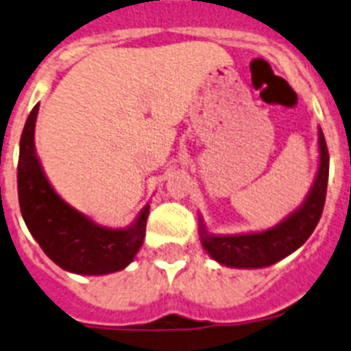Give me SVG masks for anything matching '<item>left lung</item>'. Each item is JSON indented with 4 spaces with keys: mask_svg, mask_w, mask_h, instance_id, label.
I'll return each instance as SVG.
<instances>
[{
    "mask_svg": "<svg viewBox=\"0 0 351 351\" xmlns=\"http://www.w3.org/2000/svg\"><path fill=\"white\" fill-rule=\"evenodd\" d=\"M328 162L330 157L325 135L319 128V169L302 207L275 228L258 234L208 235L202 225L203 248L210 253L212 258L228 267H266L291 255L311 237L323 214L328 185Z\"/></svg>",
    "mask_w": 351,
    "mask_h": 351,
    "instance_id": "8db88e82",
    "label": "left lung"
}]
</instances>
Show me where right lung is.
<instances>
[{
	"mask_svg": "<svg viewBox=\"0 0 351 351\" xmlns=\"http://www.w3.org/2000/svg\"><path fill=\"white\" fill-rule=\"evenodd\" d=\"M39 105L26 119L19 144L17 194L23 219L44 253L62 269L78 275H107L126 267L143 246L149 207L135 225L112 230L85 217L60 199L35 155L34 130Z\"/></svg>",
	"mask_w": 351,
	"mask_h": 351,
	"instance_id": "obj_1",
	"label": "right lung"
}]
</instances>
